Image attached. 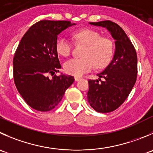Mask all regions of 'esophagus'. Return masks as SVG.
I'll return each mask as SVG.
<instances>
[{"label": "esophagus", "instance_id": "esophagus-1", "mask_svg": "<svg viewBox=\"0 0 153 153\" xmlns=\"http://www.w3.org/2000/svg\"><path fill=\"white\" fill-rule=\"evenodd\" d=\"M81 79V78H80V77H75V81H80V80Z\"/></svg>", "mask_w": 153, "mask_h": 153}]
</instances>
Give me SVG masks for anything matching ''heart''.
Here are the masks:
<instances>
[{"label": "heart", "instance_id": "1", "mask_svg": "<svg viewBox=\"0 0 153 153\" xmlns=\"http://www.w3.org/2000/svg\"><path fill=\"white\" fill-rule=\"evenodd\" d=\"M74 39L86 45L82 58H72L64 63L65 72L75 76H81L91 71L96 65L102 69L109 64L114 56V45L112 40L101 37L100 33L91 29H83L73 33ZM56 51L60 55L66 57L72 50L70 41L65 36H60L55 45Z\"/></svg>", "mask_w": 153, "mask_h": 153}]
</instances>
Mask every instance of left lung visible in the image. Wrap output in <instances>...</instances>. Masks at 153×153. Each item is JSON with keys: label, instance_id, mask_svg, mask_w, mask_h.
Wrapping results in <instances>:
<instances>
[{"label": "left lung", "instance_id": "8db88e82", "mask_svg": "<svg viewBox=\"0 0 153 153\" xmlns=\"http://www.w3.org/2000/svg\"><path fill=\"white\" fill-rule=\"evenodd\" d=\"M90 24L105 27L115 40L112 60L103 72L98 74L99 79L88 81L87 93L89 103L95 111L99 113L111 112L123 103L135 84L137 54L125 31L117 24L111 21Z\"/></svg>", "mask_w": 153, "mask_h": 153}]
</instances>
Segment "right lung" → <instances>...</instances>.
Listing matches in <instances>:
<instances>
[{
  "mask_svg": "<svg viewBox=\"0 0 153 153\" xmlns=\"http://www.w3.org/2000/svg\"><path fill=\"white\" fill-rule=\"evenodd\" d=\"M75 25L69 21H40L21 39L13 58L15 84L26 103L36 111L55 108L75 81L63 73L53 75L61 68L55 48L57 36ZM48 74L54 76L49 79Z\"/></svg>",
  "mask_w": 153,
  "mask_h": 153,
  "instance_id": "add662e5",
  "label": "right lung"
}]
</instances>
